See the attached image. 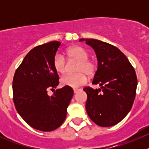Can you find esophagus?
Instances as JSON below:
<instances>
[{
  "instance_id": "esophagus-1",
  "label": "esophagus",
  "mask_w": 149,
  "mask_h": 149,
  "mask_svg": "<svg viewBox=\"0 0 149 149\" xmlns=\"http://www.w3.org/2000/svg\"><path fill=\"white\" fill-rule=\"evenodd\" d=\"M80 91V89H78V88H74V89H73V92L75 93V94H76V93H77L78 91Z\"/></svg>"
}]
</instances>
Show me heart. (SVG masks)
Segmentation results:
<instances>
[{
	"instance_id": "heart-1",
	"label": "heart",
	"mask_w": 149,
	"mask_h": 149,
	"mask_svg": "<svg viewBox=\"0 0 149 149\" xmlns=\"http://www.w3.org/2000/svg\"><path fill=\"white\" fill-rule=\"evenodd\" d=\"M66 54L70 61L77 62L75 69L77 73H70L63 76L61 79L63 86L78 88L86 83L88 81L87 75L92 77L96 74L98 64L95 60L88 58L89 53L84 47L81 46L70 47L66 51ZM52 65L58 73L64 74L67 70V62L62 55L57 54L55 55Z\"/></svg>"
}]
</instances>
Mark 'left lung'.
<instances>
[{"label":"left lung","mask_w":149,"mask_h":149,"mask_svg":"<svg viewBox=\"0 0 149 149\" xmlns=\"http://www.w3.org/2000/svg\"><path fill=\"white\" fill-rule=\"evenodd\" d=\"M86 42L95 50L98 60L92 84L101 86L96 90L89 86L84 88L87 94L86 109L96 124L110 127L120 123L131 109L137 76L127 57L118 47L94 39H86Z\"/></svg>","instance_id":"1"}]
</instances>
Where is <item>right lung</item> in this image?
<instances>
[{
	"label": "right lung",
	"mask_w": 149,
	"mask_h": 149,
	"mask_svg": "<svg viewBox=\"0 0 149 149\" xmlns=\"http://www.w3.org/2000/svg\"><path fill=\"white\" fill-rule=\"evenodd\" d=\"M61 45L53 41L34 47L13 76L15 107L29 125L41 131H52L62 125L73 95L69 86L57 89L51 97L47 94L48 90H54L59 84L52 61Z\"/></svg>",
	"instance_id": "add662e5"
}]
</instances>
